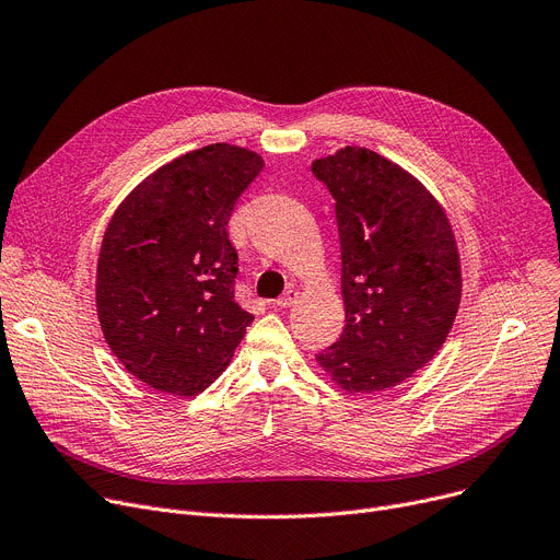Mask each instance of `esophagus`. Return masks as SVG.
Returning <instances> with one entry per match:
<instances>
[{
  "mask_svg": "<svg viewBox=\"0 0 560 560\" xmlns=\"http://www.w3.org/2000/svg\"><path fill=\"white\" fill-rule=\"evenodd\" d=\"M298 298H300L298 290H288L285 295H281V298L275 302V308H290L292 304L298 302Z\"/></svg>",
  "mask_w": 560,
  "mask_h": 560,
  "instance_id": "esophagus-1",
  "label": "esophagus"
}]
</instances>
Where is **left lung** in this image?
I'll list each match as a JSON object with an SVG mask.
<instances>
[{"label":"left lung","mask_w":560,"mask_h":560,"mask_svg":"<svg viewBox=\"0 0 560 560\" xmlns=\"http://www.w3.org/2000/svg\"><path fill=\"white\" fill-rule=\"evenodd\" d=\"M336 199L345 329L317 365L345 393H384L445 345L460 304V256L429 188L390 159L342 147L313 161Z\"/></svg>","instance_id":"left-lung-1"}]
</instances>
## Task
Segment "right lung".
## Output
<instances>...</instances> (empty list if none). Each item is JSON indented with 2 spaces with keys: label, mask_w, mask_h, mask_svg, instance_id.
Instances as JSON below:
<instances>
[{
  "label": "right lung",
  "mask_w": 560,
  "mask_h": 560,
  "mask_svg": "<svg viewBox=\"0 0 560 560\" xmlns=\"http://www.w3.org/2000/svg\"><path fill=\"white\" fill-rule=\"evenodd\" d=\"M262 165L229 142L176 156L122 199L104 231L95 281L104 340L159 393L209 388L252 325L233 300L238 254L226 224Z\"/></svg>",
  "instance_id": "right-lung-1"
}]
</instances>
